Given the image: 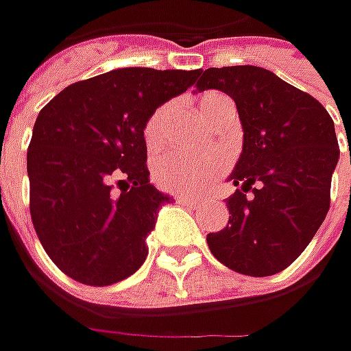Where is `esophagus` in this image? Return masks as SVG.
<instances>
[{
    "mask_svg": "<svg viewBox=\"0 0 351 351\" xmlns=\"http://www.w3.org/2000/svg\"><path fill=\"white\" fill-rule=\"evenodd\" d=\"M178 201H180V203H189V205H193V207H197V205H201V203H203L199 197H191V195H178Z\"/></svg>",
    "mask_w": 351,
    "mask_h": 351,
    "instance_id": "esophagus-1",
    "label": "esophagus"
}]
</instances>
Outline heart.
<instances>
[{"label": "heart", "mask_w": 351, "mask_h": 351, "mask_svg": "<svg viewBox=\"0 0 351 351\" xmlns=\"http://www.w3.org/2000/svg\"><path fill=\"white\" fill-rule=\"evenodd\" d=\"M197 107H199L201 117L207 123H210L223 111L232 109V103L223 93L209 91V93L199 97ZM168 111V105L158 107L148 119L146 127H144V141H146V146L150 150H156L164 141ZM223 168V156H193L182 154V152H169V154H164L156 162L154 176L158 185L168 189V191H173V193H199L209 185L210 180Z\"/></svg>", "instance_id": "1"}]
</instances>
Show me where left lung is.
Segmentation results:
<instances>
[{"instance_id": "8db88e82", "label": "left lung", "mask_w": 351, "mask_h": 351, "mask_svg": "<svg viewBox=\"0 0 351 351\" xmlns=\"http://www.w3.org/2000/svg\"><path fill=\"white\" fill-rule=\"evenodd\" d=\"M195 88L230 95L244 130L228 176L238 187L226 199L228 224L207 244L238 274H279L303 254L330 209L340 156L334 121L313 95L258 66L209 68Z\"/></svg>"}]
</instances>
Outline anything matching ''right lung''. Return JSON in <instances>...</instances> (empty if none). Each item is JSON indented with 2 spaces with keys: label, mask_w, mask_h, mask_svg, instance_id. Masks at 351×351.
Here are the masks:
<instances>
[{
  "label": "right lung",
  "mask_w": 351,
  "mask_h": 351,
  "mask_svg": "<svg viewBox=\"0 0 351 351\" xmlns=\"http://www.w3.org/2000/svg\"><path fill=\"white\" fill-rule=\"evenodd\" d=\"M197 75L119 68L62 89L38 113L27 152L31 219L43 248L68 277L103 287L144 263L146 236L171 201L148 183L144 127Z\"/></svg>",
  "instance_id": "1"
}]
</instances>
